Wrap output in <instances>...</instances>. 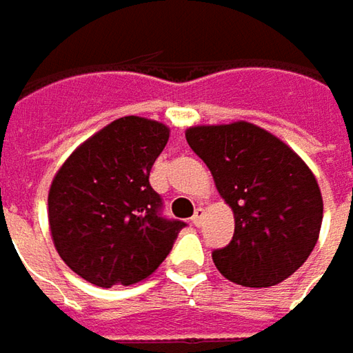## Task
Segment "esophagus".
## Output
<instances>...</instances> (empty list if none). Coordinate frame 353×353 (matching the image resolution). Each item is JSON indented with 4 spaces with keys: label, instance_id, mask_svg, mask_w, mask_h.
I'll use <instances>...</instances> for the list:
<instances>
[{
    "label": "esophagus",
    "instance_id": "esophagus-1",
    "mask_svg": "<svg viewBox=\"0 0 353 353\" xmlns=\"http://www.w3.org/2000/svg\"><path fill=\"white\" fill-rule=\"evenodd\" d=\"M204 216H206L204 208H200V206H198L196 210H194V216H192V224L202 225V222H204Z\"/></svg>",
    "mask_w": 353,
    "mask_h": 353
}]
</instances>
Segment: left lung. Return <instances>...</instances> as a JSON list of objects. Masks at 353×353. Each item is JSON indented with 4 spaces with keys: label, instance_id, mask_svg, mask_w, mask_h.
Returning a JSON list of instances; mask_svg holds the SVG:
<instances>
[{
    "label": "left lung",
    "instance_id": "left-lung-1",
    "mask_svg": "<svg viewBox=\"0 0 353 353\" xmlns=\"http://www.w3.org/2000/svg\"><path fill=\"white\" fill-rule=\"evenodd\" d=\"M184 135L234 212L232 241L212 253L218 271L257 289L291 277L314 250L322 225V194L308 165L250 121L192 125Z\"/></svg>",
    "mask_w": 353,
    "mask_h": 353
}]
</instances>
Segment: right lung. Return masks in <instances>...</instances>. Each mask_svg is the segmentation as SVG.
<instances>
[{
    "label": "right lung",
    "mask_w": 353,
    "mask_h": 353,
    "mask_svg": "<svg viewBox=\"0 0 353 353\" xmlns=\"http://www.w3.org/2000/svg\"><path fill=\"white\" fill-rule=\"evenodd\" d=\"M169 135L155 119L119 117L78 145L50 183L52 243L96 287H128L153 275L184 228L159 214L161 196L149 184Z\"/></svg>",
    "instance_id": "add662e5"
}]
</instances>
